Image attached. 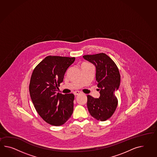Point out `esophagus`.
Instances as JSON below:
<instances>
[{
	"label": "esophagus",
	"instance_id": "34e87169",
	"mask_svg": "<svg viewBox=\"0 0 157 157\" xmlns=\"http://www.w3.org/2000/svg\"><path fill=\"white\" fill-rule=\"evenodd\" d=\"M74 94L75 95H79V94H80V92L79 91H75L74 92Z\"/></svg>",
	"mask_w": 157,
	"mask_h": 157
}]
</instances>
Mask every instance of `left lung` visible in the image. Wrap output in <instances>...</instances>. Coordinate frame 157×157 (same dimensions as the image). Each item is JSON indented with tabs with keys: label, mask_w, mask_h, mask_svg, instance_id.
Returning a JSON list of instances; mask_svg holds the SVG:
<instances>
[{
	"label": "left lung",
	"mask_w": 157,
	"mask_h": 157,
	"mask_svg": "<svg viewBox=\"0 0 157 157\" xmlns=\"http://www.w3.org/2000/svg\"><path fill=\"white\" fill-rule=\"evenodd\" d=\"M84 59L96 67V80L100 92L99 98L87 95V105L93 117L101 121L109 119L117 106L116 92L120 84V74L115 62L107 54L85 55Z\"/></svg>",
	"instance_id": "left-lung-1"
}]
</instances>
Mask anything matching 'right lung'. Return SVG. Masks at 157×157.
<instances>
[{
    "label": "right lung",
    "mask_w": 157,
    "mask_h": 157,
    "mask_svg": "<svg viewBox=\"0 0 157 157\" xmlns=\"http://www.w3.org/2000/svg\"><path fill=\"white\" fill-rule=\"evenodd\" d=\"M75 59V57L48 56L32 74L29 88L31 99L38 115L52 125H63L73 113L74 94H56V91Z\"/></svg>",
    "instance_id": "1"
}]
</instances>
